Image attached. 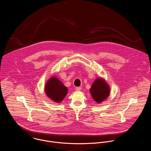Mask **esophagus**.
Segmentation results:
<instances>
[{"label":"esophagus","instance_id":"1","mask_svg":"<svg viewBox=\"0 0 151 151\" xmlns=\"http://www.w3.org/2000/svg\"><path fill=\"white\" fill-rule=\"evenodd\" d=\"M81 87H76V88H75V89H76V90H77V91H80L81 90Z\"/></svg>","mask_w":151,"mask_h":151}]
</instances>
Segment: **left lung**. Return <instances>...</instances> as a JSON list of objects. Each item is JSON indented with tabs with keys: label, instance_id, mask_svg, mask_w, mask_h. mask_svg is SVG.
<instances>
[{
	"label": "left lung",
	"instance_id": "8db88e82",
	"mask_svg": "<svg viewBox=\"0 0 151 151\" xmlns=\"http://www.w3.org/2000/svg\"><path fill=\"white\" fill-rule=\"evenodd\" d=\"M109 87L102 78L97 79L90 89L91 94L97 103H101L108 98L109 95Z\"/></svg>",
	"mask_w": 151,
	"mask_h": 151
}]
</instances>
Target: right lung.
Returning <instances> with one entry per match:
<instances>
[{
  "mask_svg": "<svg viewBox=\"0 0 151 151\" xmlns=\"http://www.w3.org/2000/svg\"><path fill=\"white\" fill-rule=\"evenodd\" d=\"M45 90L46 95L51 100L58 103L64 99L68 93L67 87L56 77H52L48 81Z\"/></svg>",
  "mask_w": 151,
  "mask_h": 151,
  "instance_id": "1",
  "label": "right lung"
}]
</instances>
